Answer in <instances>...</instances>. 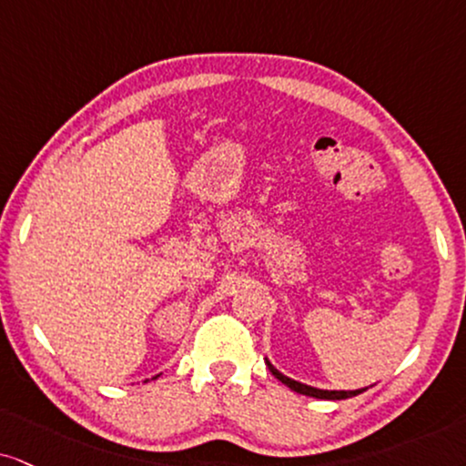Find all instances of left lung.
I'll list each match as a JSON object with an SVG mask.
<instances>
[{
    "instance_id": "left-lung-1",
    "label": "left lung",
    "mask_w": 466,
    "mask_h": 466,
    "mask_svg": "<svg viewBox=\"0 0 466 466\" xmlns=\"http://www.w3.org/2000/svg\"><path fill=\"white\" fill-rule=\"evenodd\" d=\"M268 363V370L272 371L274 378H279L280 382L287 384V387L291 389V391L300 393V395H309V398H318V400H348V398H354V395L363 393L365 389H359V391H321V389H315V387H307V384H300L296 380H291V378H287L280 373L279 370H274V365L269 363V360H266Z\"/></svg>"
}]
</instances>
